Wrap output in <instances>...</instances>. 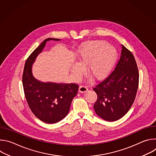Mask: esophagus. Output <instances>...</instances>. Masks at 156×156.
I'll use <instances>...</instances> for the list:
<instances>
[{
  "label": "esophagus",
  "instance_id": "34e87169",
  "mask_svg": "<svg viewBox=\"0 0 156 156\" xmlns=\"http://www.w3.org/2000/svg\"><path fill=\"white\" fill-rule=\"evenodd\" d=\"M87 91V87L85 86H80L79 87V92L86 93Z\"/></svg>",
  "mask_w": 156,
  "mask_h": 156
}]
</instances>
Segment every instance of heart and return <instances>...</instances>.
I'll return each instance as SVG.
<instances>
[{
    "label": "heart",
    "instance_id": "obj_1",
    "mask_svg": "<svg viewBox=\"0 0 156 156\" xmlns=\"http://www.w3.org/2000/svg\"><path fill=\"white\" fill-rule=\"evenodd\" d=\"M117 57V51L105 41H94L86 44L80 49L78 62L72 65L70 71L75 78L86 72L96 80L105 78L112 70Z\"/></svg>",
    "mask_w": 156,
    "mask_h": 156
}]
</instances>
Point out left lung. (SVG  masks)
Segmentation results:
<instances>
[{"label": "left lung", "mask_w": 156, "mask_h": 156, "mask_svg": "<svg viewBox=\"0 0 156 156\" xmlns=\"http://www.w3.org/2000/svg\"><path fill=\"white\" fill-rule=\"evenodd\" d=\"M138 83L139 73L135 57L122 45L120 58L114 71L93 88L98 95L94 105L96 114L108 122L123 117L135 101Z\"/></svg>", "instance_id": "obj_1"}]
</instances>
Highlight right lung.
I'll use <instances>...</instances> for the list:
<instances>
[{
	"mask_svg": "<svg viewBox=\"0 0 156 156\" xmlns=\"http://www.w3.org/2000/svg\"><path fill=\"white\" fill-rule=\"evenodd\" d=\"M51 40L60 41L55 38L45 39L27 60L23 73V86L27 101L34 115L45 123H55L69 114L79 86L75 83L42 82L34 77L33 65L47 42Z\"/></svg>",
	"mask_w": 156,
	"mask_h": 156,
	"instance_id": "right-lung-1",
	"label": "right lung"
}]
</instances>
